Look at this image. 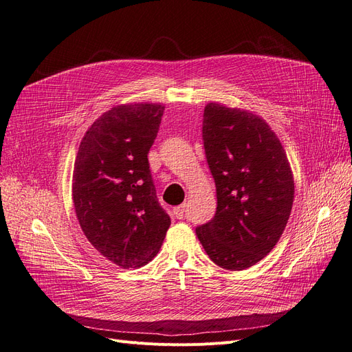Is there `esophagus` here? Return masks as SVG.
I'll return each instance as SVG.
<instances>
[{
  "instance_id": "obj_1",
  "label": "esophagus",
  "mask_w": 352,
  "mask_h": 352,
  "mask_svg": "<svg viewBox=\"0 0 352 352\" xmlns=\"http://www.w3.org/2000/svg\"><path fill=\"white\" fill-rule=\"evenodd\" d=\"M186 211H188V206L186 204H180L177 207L173 208V214L176 219H184L186 216Z\"/></svg>"
}]
</instances>
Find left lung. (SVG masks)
I'll return each instance as SVG.
<instances>
[{"label":"left lung","instance_id":"obj_1","mask_svg":"<svg viewBox=\"0 0 352 352\" xmlns=\"http://www.w3.org/2000/svg\"><path fill=\"white\" fill-rule=\"evenodd\" d=\"M202 141L217 210L197 236L219 267L245 270L282 236L294 202L292 170L272 127L247 110L208 102Z\"/></svg>","mask_w":352,"mask_h":352}]
</instances>
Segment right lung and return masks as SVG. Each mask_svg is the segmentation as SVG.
Listing matches in <instances>:
<instances>
[{
  "mask_svg": "<svg viewBox=\"0 0 352 352\" xmlns=\"http://www.w3.org/2000/svg\"><path fill=\"white\" fill-rule=\"evenodd\" d=\"M163 113L164 105L153 102L105 111L82 138L74 162L79 225L92 247L122 269L150 263L170 226L148 163Z\"/></svg>",
  "mask_w": 352,
  "mask_h": 352,
  "instance_id": "1",
  "label": "right lung"
}]
</instances>
